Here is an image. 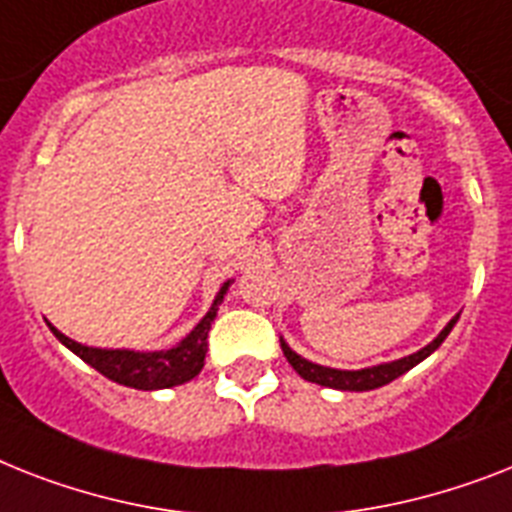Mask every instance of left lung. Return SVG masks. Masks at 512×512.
Instances as JSON below:
<instances>
[{"mask_svg":"<svg viewBox=\"0 0 512 512\" xmlns=\"http://www.w3.org/2000/svg\"><path fill=\"white\" fill-rule=\"evenodd\" d=\"M458 318L460 315H455V318L439 331V336H436L434 342L426 344L423 350L413 352V355L407 357H400V360H392V363L373 365V368H360V371H339V368H326V365L310 363V360H305L302 355H297L284 339H281V350H284V357L289 360V365H292L294 371L305 378V381L328 386V389H339V392H371V389L386 386L389 381H394V378H400L402 373H407L410 368H415V365L421 363V360H426L431 352L439 350V344L450 336L452 326L458 323Z\"/></svg>","mask_w":512,"mask_h":512,"instance_id":"8db88e82","label":"left lung"}]
</instances>
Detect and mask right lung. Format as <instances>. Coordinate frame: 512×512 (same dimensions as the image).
I'll return each instance as SVG.
<instances>
[{"mask_svg": "<svg viewBox=\"0 0 512 512\" xmlns=\"http://www.w3.org/2000/svg\"><path fill=\"white\" fill-rule=\"evenodd\" d=\"M234 284V278H228L226 284L220 286L215 294L213 305L205 313V318L191 328L189 334L170 350L157 352H136V350H99V347H86V344L73 342L70 336L57 331L54 326L52 334L68 347L73 355H78L83 363H89L94 371L107 376L115 384L131 386V389H144V392H155V389H170V386L186 384L197 376L205 365L207 355V334L213 326L218 305L226 297L228 286Z\"/></svg>", "mask_w": 512, "mask_h": 512, "instance_id": "right-lung-1", "label": "right lung"}]
</instances>
